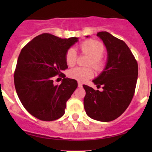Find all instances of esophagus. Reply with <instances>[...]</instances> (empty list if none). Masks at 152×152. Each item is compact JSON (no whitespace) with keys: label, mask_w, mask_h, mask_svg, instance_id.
Returning <instances> with one entry per match:
<instances>
[{"label":"esophagus","mask_w":152,"mask_h":152,"mask_svg":"<svg viewBox=\"0 0 152 152\" xmlns=\"http://www.w3.org/2000/svg\"><path fill=\"white\" fill-rule=\"evenodd\" d=\"M82 82H80V81H78V87H82Z\"/></svg>","instance_id":"esophagus-1"}]
</instances>
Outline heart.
<instances>
[{
  "label": "heart",
  "mask_w": 152,
  "mask_h": 152,
  "mask_svg": "<svg viewBox=\"0 0 152 152\" xmlns=\"http://www.w3.org/2000/svg\"><path fill=\"white\" fill-rule=\"evenodd\" d=\"M81 50L84 54L91 57L88 65H92L95 69L100 70L104 66L102 55L104 53V46L99 41L95 40H87L80 45ZM77 55L73 48H70L66 51L65 59L66 64L69 66H72L76 64ZM94 71L91 67H75L69 71L70 77L80 81H84L86 79L93 76Z\"/></svg>",
  "instance_id": "obj_1"
}]
</instances>
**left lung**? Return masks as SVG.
<instances>
[{"mask_svg": "<svg viewBox=\"0 0 152 152\" xmlns=\"http://www.w3.org/2000/svg\"><path fill=\"white\" fill-rule=\"evenodd\" d=\"M107 50V63L104 71L93 80L103 91L83 85L86 91L84 109L89 117L110 122L125 111L134 97L138 75L137 61L122 40L107 32L97 34Z\"/></svg>", "mask_w": 152, "mask_h": 152, "instance_id": "8db88e82", "label": "left lung"}]
</instances>
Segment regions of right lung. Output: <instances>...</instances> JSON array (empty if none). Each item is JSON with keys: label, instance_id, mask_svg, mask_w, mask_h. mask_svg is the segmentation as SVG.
<instances>
[{"label": "right lung", "instance_id": "1", "mask_svg": "<svg viewBox=\"0 0 152 152\" xmlns=\"http://www.w3.org/2000/svg\"><path fill=\"white\" fill-rule=\"evenodd\" d=\"M78 38L61 39L49 33L34 37L23 48L14 74L16 91L25 109L43 121H53L65 113L66 102L77 87L73 79L66 78L65 55ZM63 77L55 85L53 79Z\"/></svg>", "mask_w": 152, "mask_h": 152}]
</instances>
